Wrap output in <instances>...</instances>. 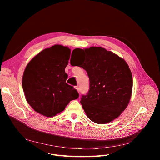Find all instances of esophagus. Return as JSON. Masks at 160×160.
<instances>
[{"label": "esophagus", "instance_id": "obj_1", "mask_svg": "<svg viewBox=\"0 0 160 160\" xmlns=\"http://www.w3.org/2000/svg\"><path fill=\"white\" fill-rule=\"evenodd\" d=\"M75 88H76V89H77V90L78 91V92L79 93V92H80V88H79V86H76V87H75Z\"/></svg>", "mask_w": 160, "mask_h": 160}]
</instances>
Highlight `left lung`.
I'll return each mask as SVG.
<instances>
[{"label":"left lung","instance_id":"1","mask_svg":"<svg viewBox=\"0 0 160 160\" xmlns=\"http://www.w3.org/2000/svg\"><path fill=\"white\" fill-rule=\"evenodd\" d=\"M73 51L86 55L79 67L86 71L89 78V89L80 100L87 116L98 124L112 121L125 110L131 98L133 80L128 64L102 47L76 48ZM71 64L75 65L71 62Z\"/></svg>","mask_w":160,"mask_h":160}]
</instances>
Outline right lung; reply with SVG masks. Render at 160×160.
Masks as SVG:
<instances>
[{
    "mask_svg": "<svg viewBox=\"0 0 160 160\" xmlns=\"http://www.w3.org/2000/svg\"><path fill=\"white\" fill-rule=\"evenodd\" d=\"M71 50L55 45L42 50L28 63L22 77V88L28 103L36 112L53 117L77 99V89L67 84Z\"/></svg>",
    "mask_w": 160,
    "mask_h": 160,
    "instance_id": "add662e5",
    "label": "right lung"
}]
</instances>
